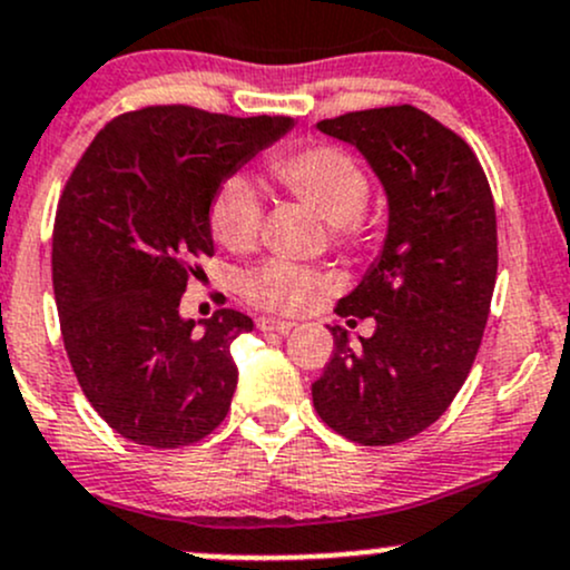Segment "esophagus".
Returning a JSON list of instances; mask_svg holds the SVG:
<instances>
[{"instance_id":"obj_1","label":"esophagus","mask_w":570,"mask_h":570,"mask_svg":"<svg viewBox=\"0 0 570 570\" xmlns=\"http://www.w3.org/2000/svg\"><path fill=\"white\" fill-rule=\"evenodd\" d=\"M256 327H259L262 333H289L295 325H292V322L273 320V316H259V320H256Z\"/></svg>"}]
</instances>
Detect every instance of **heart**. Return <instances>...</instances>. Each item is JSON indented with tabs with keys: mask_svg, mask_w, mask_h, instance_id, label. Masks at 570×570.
I'll return each mask as SVG.
<instances>
[{
	"mask_svg": "<svg viewBox=\"0 0 570 570\" xmlns=\"http://www.w3.org/2000/svg\"><path fill=\"white\" fill-rule=\"evenodd\" d=\"M273 177L292 196L314 207L327 220L338 248L357 250L368 239V175L363 164L338 144H308L269 160ZM213 237L229 250H248L259 239L262 199L248 177L229 175L215 188L207 207ZM243 295L275 314H297L322 292L333 289V275L295 262H265L243 275Z\"/></svg>",
	"mask_w": 570,
	"mask_h": 570,
	"instance_id": "1",
	"label": "heart"
}]
</instances>
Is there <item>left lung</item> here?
I'll return each instance as SVG.
<instances>
[{"mask_svg":"<svg viewBox=\"0 0 570 570\" xmlns=\"http://www.w3.org/2000/svg\"><path fill=\"white\" fill-rule=\"evenodd\" d=\"M316 128L355 144L385 185V248L335 314L376 322L352 344L331 327L333 357L311 385L333 431L395 445L429 429L464 385L497 281V215L472 147L415 106L350 111Z\"/></svg>","mask_w":570,"mask_h":570,"instance_id":"left-lung-1","label":"left lung"}]
</instances>
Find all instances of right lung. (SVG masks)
I'll return each mask as SVG.
<instances>
[{
	"instance_id": "obj_1",
	"label": "right lung",
	"mask_w": 570,
	"mask_h": 570,
	"mask_svg": "<svg viewBox=\"0 0 570 570\" xmlns=\"http://www.w3.org/2000/svg\"><path fill=\"white\" fill-rule=\"evenodd\" d=\"M289 128V117L144 106L114 117L76 164L53 220V297L76 380L125 440L194 445L229 412V346L254 322L218 308L196 333L179 301L213 256L215 188Z\"/></svg>"
}]
</instances>
